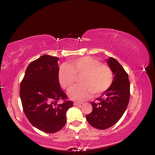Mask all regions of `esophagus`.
I'll list each match as a JSON object with an SVG mask.
<instances>
[{
  "instance_id": "1",
  "label": "esophagus",
  "mask_w": 155,
  "mask_h": 155,
  "mask_svg": "<svg viewBox=\"0 0 155 155\" xmlns=\"http://www.w3.org/2000/svg\"><path fill=\"white\" fill-rule=\"evenodd\" d=\"M82 103H74V106H80Z\"/></svg>"
}]
</instances>
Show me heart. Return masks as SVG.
Listing matches in <instances>:
<instances>
[{"mask_svg":"<svg viewBox=\"0 0 155 155\" xmlns=\"http://www.w3.org/2000/svg\"><path fill=\"white\" fill-rule=\"evenodd\" d=\"M80 77L81 84L72 87L68 92L72 99L82 101L92 94L99 95L104 92L114 81V73L107 65L99 60L84 56L70 61L69 65H61L58 72V79L61 87L68 90Z\"/></svg>","mask_w":155,"mask_h":155,"instance_id":"obj_1","label":"heart"}]
</instances>
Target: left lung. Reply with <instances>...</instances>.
<instances>
[{
  "label": "left lung",
  "instance_id": "obj_1",
  "mask_svg": "<svg viewBox=\"0 0 155 155\" xmlns=\"http://www.w3.org/2000/svg\"><path fill=\"white\" fill-rule=\"evenodd\" d=\"M114 74L111 87L91 102L92 111L86 115L88 123L95 128L105 130L119 120L129 103L130 83L124 68L115 58L107 60Z\"/></svg>",
  "mask_w": 155,
  "mask_h": 155
}]
</instances>
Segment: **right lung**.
<instances>
[{
	"label": "right lung",
	"instance_id": "obj_1",
	"mask_svg": "<svg viewBox=\"0 0 155 155\" xmlns=\"http://www.w3.org/2000/svg\"><path fill=\"white\" fill-rule=\"evenodd\" d=\"M58 59L43 55L31 62L20 83V96L25 116L32 125L47 133L63 128L67 111L73 106L60 87ZM61 100L63 103L58 104Z\"/></svg>",
	"mask_w": 155,
	"mask_h": 155
}]
</instances>
